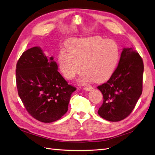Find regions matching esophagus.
Segmentation results:
<instances>
[{"label":"esophagus","instance_id":"obj_1","mask_svg":"<svg viewBox=\"0 0 155 155\" xmlns=\"http://www.w3.org/2000/svg\"><path fill=\"white\" fill-rule=\"evenodd\" d=\"M93 87L92 86H90V85H88V86H86L84 87V90L85 91H89L93 89Z\"/></svg>","mask_w":155,"mask_h":155}]
</instances>
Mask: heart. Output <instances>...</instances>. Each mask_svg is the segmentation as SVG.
I'll use <instances>...</instances> for the list:
<instances>
[{
    "mask_svg": "<svg viewBox=\"0 0 155 155\" xmlns=\"http://www.w3.org/2000/svg\"><path fill=\"white\" fill-rule=\"evenodd\" d=\"M68 51L62 48L58 55L60 70L71 80L84 71L79 82L85 84L107 80L114 72L120 58L118 44L99 36L84 39H71L66 44Z\"/></svg>",
    "mask_w": 155,
    "mask_h": 155,
    "instance_id": "obj_1",
    "label": "heart"
}]
</instances>
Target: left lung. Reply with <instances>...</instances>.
Listing matches in <instances>:
<instances>
[{
	"instance_id": "1",
	"label": "left lung",
	"mask_w": 155,
	"mask_h": 155,
	"mask_svg": "<svg viewBox=\"0 0 155 155\" xmlns=\"http://www.w3.org/2000/svg\"><path fill=\"white\" fill-rule=\"evenodd\" d=\"M143 70V60L137 51L124 48L110 78L97 87L103 95V103L98 110L101 117L118 122L131 114L142 93Z\"/></svg>"
}]
</instances>
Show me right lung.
<instances>
[{
    "mask_svg": "<svg viewBox=\"0 0 155 155\" xmlns=\"http://www.w3.org/2000/svg\"><path fill=\"white\" fill-rule=\"evenodd\" d=\"M57 70L53 57L48 59L38 47L24 52L16 64L19 97L29 114L44 123L56 121L66 114L76 90Z\"/></svg>",
    "mask_w": 155,
    "mask_h": 155,
    "instance_id": "obj_1",
    "label": "right lung"
}]
</instances>
